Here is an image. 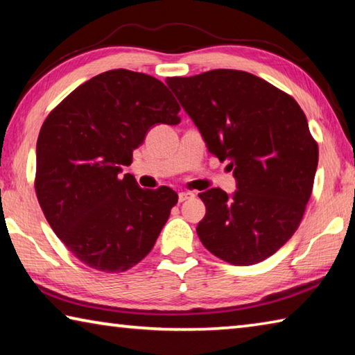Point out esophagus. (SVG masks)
I'll return each mask as SVG.
<instances>
[{"instance_id":"34e87169","label":"esophagus","mask_w":355,"mask_h":355,"mask_svg":"<svg viewBox=\"0 0 355 355\" xmlns=\"http://www.w3.org/2000/svg\"><path fill=\"white\" fill-rule=\"evenodd\" d=\"M192 197H194V192H189V191L178 192V202H186V200L192 199Z\"/></svg>"}]
</instances>
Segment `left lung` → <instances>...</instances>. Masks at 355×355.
Here are the masks:
<instances>
[{
	"mask_svg": "<svg viewBox=\"0 0 355 355\" xmlns=\"http://www.w3.org/2000/svg\"><path fill=\"white\" fill-rule=\"evenodd\" d=\"M209 153L228 159L236 191L200 192L202 244L249 266L275 254L302 220L313 189L318 144L290 95L248 71L218 69L166 80Z\"/></svg>",
	"mask_w": 355,
	"mask_h": 355,
	"instance_id": "obj_1",
	"label": "left lung"
}]
</instances>
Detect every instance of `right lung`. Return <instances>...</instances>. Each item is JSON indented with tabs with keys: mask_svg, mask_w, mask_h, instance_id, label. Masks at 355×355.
I'll return each instance as SVG.
<instances>
[{
	"mask_svg": "<svg viewBox=\"0 0 355 355\" xmlns=\"http://www.w3.org/2000/svg\"><path fill=\"white\" fill-rule=\"evenodd\" d=\"M180 106L156 78L119 69L76 87L42 125L35 192L48 224L78 260L123 272L153 249L178 194L142 189L133 150L156 123L177 125Z\"/></svg>",
	"mask_w": 355,
	"mask_h": 355,
	"instance_id": "obj_1",
	"label": "right lung"
}]
</instances>
